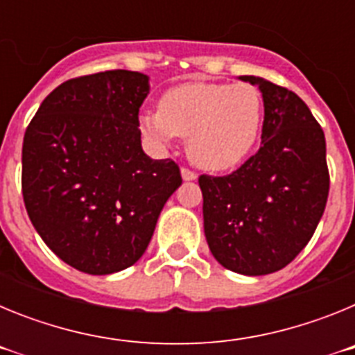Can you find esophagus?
I'll list each match as a JSON object with an SVG mask.
<instances>
[{
  "instance_id": "34e87169",
  "label": "esophagus",
  "mask_w": 355,
  "mask_h": 355,
  "mask_svg": "<svg viewBox=\"0 0 355 355\" xmlns=\"http://www.w3.org/2000/svg\"><path fill=\"white\" fill-rule=\"evenodd\" d=\"M181 178H183V181H196L197 174L192 171H188V168H181Z\"/></svg>"
}]
</instances>
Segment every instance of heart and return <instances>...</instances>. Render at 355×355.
Listing matches in <instances>:
<instances>
[{
	"instance_id": "heart-1",
	"label": "heart",
	"mask_w": 355,
	"mask_h": 355,
	"mask_svg": "<svg viewBox=\"0 0 355 355\" xmlns=\"http://www.w3.org/2000/svg\"><path fill=\"white\" fill-rule=\"evenodd\" d=\"M140 131L167 149L187 137L188 156L197 167L224 172L252 153L263 126V99L250 85L190 81L159 97L158 112L139 119Z\"/></svg>"
}]
</instances>
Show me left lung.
<instances>
[{"label":"left lung","mask_w":355,"mask_h":355,"mask_svg":"<svg viewBox=\"0 0 355 355\" xmlns=\"http://www.w3.org/2000/svg\"><path fill=\"white\" fill-rule=\"evenodd\" d=\"M240 80L261 92V147L233 174L199 178L205 234L224 268L266 275L293 261L324 215L325 137L297 94L258 76Z\"/></svg>","instance_id":"8db88e82"}]
</instances>
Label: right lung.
Returning <instances> with one entry per match:
<instances>
[{
    "mask_svg": "<svg viewBox=\"0 0 355 355\" xmlns=\"http://www.w3.org/2000/svg\"><path fill=\"white\" fill-rule=\"evenodd\" d=\"M149 76L106 71L69 80L24 133L23 197L44 243L76 270L108 275L135 265L168 197L172 159L144 153L139 110Z\"/></svg>",
    "mask_w": 355,
    "mask_h": 355,
    "instance_id": "1",
    "label": "right lung"
}]
</instances>
